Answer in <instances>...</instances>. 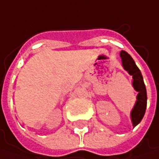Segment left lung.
<instances>
[{
    "label": "left lung",
    "instance_id": "1",
    "mask_svg": "<svg viewBox=\"0 0 159 159\" xmlns=\"http://www.w3.org/2000/svg\"><path fill=\"white\" fill-rule=\"evenodd\" d=\"M120 56L124 68L126 71H128V73L131 75H133L134 88L139 93L137 95V101H136L134 107L131 113L133 125H134V127H135L142 121L143 116L145 114V111H146V107H147L146 87H145L144 82H143L142 73L138 68V66H136L133 58L125 51H122L120 52Z\"/></svg>",
    "mask_w": 159,
    "mask_h": 159
}]
</instances>
